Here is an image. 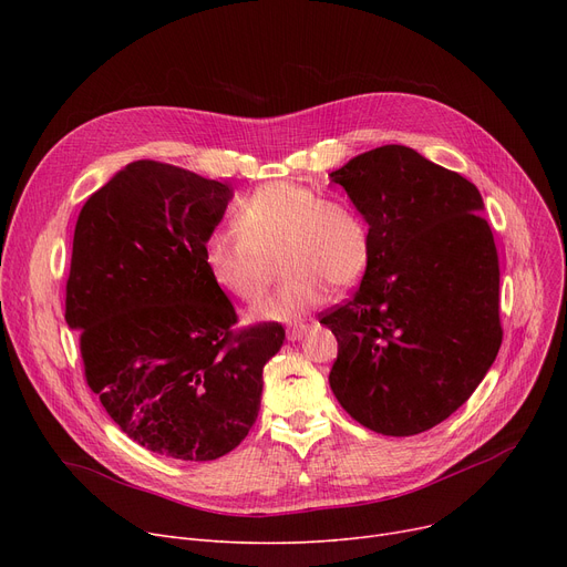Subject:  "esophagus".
<instances>
[{
  "label": "esophagus",
  "mask_w": 567,
  "mask_h": 567,
  "mask_svg": "<svg viewBox=\"0 0 567 567\" xmlns=\"http://www.w3.org/2000/svg\"><path fill=\"white\" fill-rule=\"evenodd\" d=\"M308 331V326L306 323H293V326H289L287 329V340H301L303 338V333Z\"/></svg>",
  "instance_id": "obj_1"
}]
</instances>
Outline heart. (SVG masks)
<instances>
[{"label": "heart", "mask_w": 567, "mask_h": 567, "mask_svg": "<svg viewBox=\"0 0 567 567\" xmlns=\"http://www.w3.org/2000/svg\"><path fill=\"white\" fill-rule=\"evenodd\" d=\"M234 227L204 238L202 266L220 291L250 303L266 285L264 257L278 248L285 278L250 310L259 321H293L319 308L329 287L359 282L372 257L370 227L349 202L293 182L264 184L238 199Z\"/></svg>", "instance_id": "1"}]
</instances>
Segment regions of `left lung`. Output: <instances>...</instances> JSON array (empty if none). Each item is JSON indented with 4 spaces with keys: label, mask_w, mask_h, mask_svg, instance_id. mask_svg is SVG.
Here are the masks:
<instances>
[{
    "label": "left lung",
    "mask_w": 567,
    "mask_h": 567,
    "mask_svg": "<svg viewBox=\"0 0 567 567\" xmlns=\"http://www.w3.org/2000/svg\"><path fill=\"white\" fill-rule=\"evenodd\" d=\"M331 178L370 225L372 257L351 299L321 317L338 338L329 383L363 427L421 434L478 389L503 340L483 197L402 144L355 156Z\"/></svg>",
    "instance_id": "obj_1"
}]
</instances>
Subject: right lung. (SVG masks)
Wrapping results in <instances>:
<instances>
[{"label":"right lung","instance_id":"1","mask_svg":"<svg viewBox=\"0 0 567 567\" xmlns=\"http://www.w3.org/2000/svg\"><path fill=\"white\" fill-rule=\"evenodd\" d=\"M231 188L135 161L89 197L73 234L66 323L84 379L142 449L208 462L257 421L261 370L280 351L278 321L234 329V306L202 266Z\"/></svg>","mask_w":567,"mask_h":567}]
</instances>
